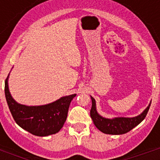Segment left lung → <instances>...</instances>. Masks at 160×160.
I'll return each instance as SVG.
<instances>
[{"mask_svg":"<svg viewBox=\"0 0 160 160\" xmlns=\"http://www.w3.org/2000/svg\"><path fill=\"white\" fill-rule=\"evenodd\" d=\"M91 100H92V107L90 109V117L92 118L96 128L102 132L108 135H122L132 130L145 118L152 103L151 102L149 106L145 109V111L136 117H133V118L121 117V118H114L110 119V118H103L98 114L96 111L95 100L93 97H91Z\"/></svg>","mask_w":160,"mask_h":160,"instance_id":"1","label":"left lung"}]
</instances>
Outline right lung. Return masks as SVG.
<instances>
[{
    "label": "right lung",
    "instance_id": "add662e5",
    "mask_svg": "<svg viewBox=\"0 0 160 160\" xmlns=\"http://www.w3.org/2000/svg\"><path fill=\"white\" fill-rule=\"evenodd\" d=\"M8 78L5 82V94L15 122L37 136H48L58 132L66 122L70 104L76 94L61 98L47 105L28 107L19 104L12 98L8 90Z\"/></svg>",
    "mask_w": 160,
    "mask_h": 160
}]
</instances>
